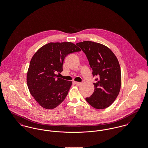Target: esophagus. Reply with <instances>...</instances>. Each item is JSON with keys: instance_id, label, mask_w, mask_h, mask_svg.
<instances>
[{"instance_id": "esophagus-1", "label": "esophagus", "mask_w": 148, "mask_h": 148, "mask_svg": "<svg viewBox=\"0 0 148 148\" xmlns=\"http://www.w3.org/2000/svg\"><path fill=\"white\" fill-rule=\"evenodd\" d=\"M75 83L77 85H81L83 84V83H82V82H75Z\"/></svg>"}]
</instances>
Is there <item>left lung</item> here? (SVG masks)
Here are the masks:
<instances>
[{
    "mask_svg": "<svg viewBox=\"0 0 148 148\" xmlns=\"http://www.w3.org/2000/svg\"><path fill=\"white\" fill-rule=\"evenodd\" d=\"M84 53L92 70L95 80L94 92L86 101L97 109H105L115 101L119 93L121 70L117 58L113 51L105 45L90 41L78 42Z\"/></svg>",
    "mask_w": 148,
    "mask_h": 148,
    "instance_id": "1",
    "label": "left lung"
}]
</instances>
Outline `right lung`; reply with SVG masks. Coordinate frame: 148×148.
Listing matches in <instances>:
<instances>
[{"mask_svg": "<svg viewBox=\"0 0 148 148\" xmlns=\"http://www.w3.org/2000/svg\"><path fill=\"white\" fill-rule=\"evenodd\" d=\"M80 50L72 42H49L32 57L27 82L31 95L42 108L54 109L66 98L72 82L58 77L56 74L63 71L66 56Z\"/></svg>", "mask_w": 148, "mask_h": 148, "instance_id": "add662e5", "label": "right lung"}]
</instances>
